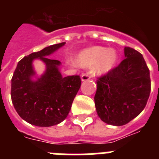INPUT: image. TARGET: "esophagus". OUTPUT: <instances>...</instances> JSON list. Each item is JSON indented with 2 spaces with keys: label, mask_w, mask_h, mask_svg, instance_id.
Here are the masks:
<instances>
[{
  "label": "esophagus",
  "mask_w": 159,
  "mask_h": 159,
  "mask_svg": "<svg viewBox=\"0 0 159 159\" xmlns=\"http://www.w3.org/2000/svg\"><path fill=\"white\" fill-rule=\"evenodd\" d=\"M90 79V76L88 75V74H83L81 75V81H87Z\"/></svg>",
  "instance_id": "obj_1"
}]
</instances>
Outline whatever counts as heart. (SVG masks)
I'll return each mask as SVG.
<instances>
[{"instance_id": "obj_1", "label": "heart", "mask_w": 159, "mask_h": 159, "mask_svg": "<svg viewBox=\"0 0 159 159\" xmlns=\"http://www.w3.org/2000/svg\"><path fill=\"white\" fill-rule=\"evenodd\" d=\"M118 60L119 54L115 48L95 46L80 52L75 58V63L84 68L93 67L94 75L102 76L116 67Z\"/></svg>"}]
</instances>
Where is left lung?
<instances>
[{
	"label": "left lung",
	"mask_w": 159,
	"mask_h": 159,
	"mask_svg": "<svg viewBox=\"0 0 159 159\" xmlns=\"http://www.w3.org/2000/svg\"><path fill=\"white\" fill-rule=\"evenodd\" d=\"M125 59L97 80L95 105L102 122L123 126L144 109L151 92L150 71L143 55L124 48Z\"/></svg>",
	"instance_id": "8db88e82"
}]
</instances>
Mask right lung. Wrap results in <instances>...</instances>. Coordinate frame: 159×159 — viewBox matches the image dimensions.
Returning a JSON list of instances; mask_svg holds the SVG:
<instances>
[{
  "mask_svg": "<svg viewBox=\"0 0 159 159\" xmlns=\"http://www.w3.org/2000/svg\"><path fill=\"white\" fill-rule=\"evenodd\" d=\"M65 43L46 47L18 62L12 78L11 98L18 115L30 124L55 126L64 121L71 110L80 88V78L79 75L63 77L60 70L61 62L48 57ZM36 59L46 65L41 75H38L33 66Z\"/></svg>",
  "mask_w": 159,
  "mask_h": 159,
  "instance_id": "add662e5",
  "label": "right lung"
}]
</instances>
